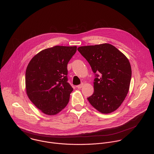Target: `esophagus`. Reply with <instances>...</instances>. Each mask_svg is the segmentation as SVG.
<instances>
[{
	"instance_id": "esophagus-1",
	"label": "esophagus",
	"mask_w": 154,
	"mask_h": 154,
	"mask_svg": "<svg viewBox=\"0 0 154 154\" xmlns=\"http://www.w3.org/2000/svg\"><path fill=\"white\" fill-rule=\"evenodd\" d=\"M83 83H81V84H80V85H77V87L78 88H82L83 87Z\"/></svg>"
}]
</instances>
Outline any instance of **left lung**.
I'll list each match as a JSON object with an SVG mask.
<instances>
[{"instance_id": "left-lung-1", "label": "left lung", "mask_w": 154, "mask_h": 154, "mask_svg": "<svg viewBox=\"0 0 154 154\" xmlns=\"http://www.w3.org/2000/svg\"><path fill=\"white\" fill-rule=\"evenodd\" d=\"M94 74V93L89 102L102 113H110L125 99L131 77L127 58L109 44L86 46L77 49Z\"/></svg>"}]
</instances>
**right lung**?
Returning a JSON list of instances; mask_svg holds the SVG:
<instances>
[{"label": "right lung", "mask_w": 154, "mask_h": 154, "mask_svg": "<svg viewBox=\"0 0 154 154\" xmlns=\"http://www.w3.org/2000/svg\"><path fill=\"white\" fill-rule=\"evenodd\" d=\"M76 51V46L46 49L33 57L27 66V96L46 115L58 113L69 102L73 88L68 82L67 66Z\"/></svg>", "instance_id": "add662e5"}]
</instances>
